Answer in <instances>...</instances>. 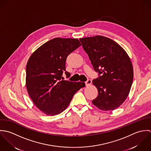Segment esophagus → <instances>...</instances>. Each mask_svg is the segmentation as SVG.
I'll list each match as a JSON object with an SVG mask.
<instances>
[{
    "label": "esophagus",
    "mask_w": 151,
    "mask_h": 151,
    "mask_svg": "<svg viewBox=\"0 0 151 151\" xmlns=\"http://www.w3.org/2000/svg\"><path fill=\"white\" fill-rule=\"evenodd\" d=\"M91 79H88L87 81L85 82V84H86V86L90 85H91Z\"/></svg>",
    "instance_id": "34e87169"
}]
</instances>
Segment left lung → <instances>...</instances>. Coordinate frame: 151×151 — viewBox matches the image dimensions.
Masks as SVG:
<instances>
[{
	"mask_svg": "<svg viewBox=\"0 0 151 151\" xmlns=\"http://www.w3.org/2000/svg\"><path fill=\"white\" fill-rule=\"evenodd\" d=\"M99 77L93 80L99 95L93 104L101 110H113L127 99L133 81V68L125 51L101 35L80 38Z\"/></svg>",
	"mask_w": 151,
	"mask_h": 151,
	"instance_id": "1",
	"label": "left lung"
}]
</instances>
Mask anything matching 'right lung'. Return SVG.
Segmentation results:
<instances>
[{"label":"right lung","mask_w":151,"mask_h":151,"mask_svg":"<svg viewBox=\"0 0 151 151\" xmlns=\"http://www.w3.org/2000/svg\"><path fill=\"white\" fill-rule=\"evenodd\" d=\"M81 45L76 38H55L45 42L30 56L26 66V85L34 104L47 116L64 111L84 82L64 81L67 57Z\"/></svg>","instance_id":"add662e5"}]
</instances>
